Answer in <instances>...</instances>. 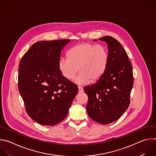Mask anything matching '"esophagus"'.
<instances>
[{"label": "esophagus", "instance_id": "esophagus-1", "mask_svg": "<svg viewBox=\"0 0 156 156\" xmlns=\"http://www.w3.org/2000/svg\"><path fill=\"white\" fill-rule=\"evenodd\" d=\"M84 91L83 88L81 86H78V92L79 93H83Z\"/></svg>", "mask_w": 156, "mask_h": 156}]
</instances>
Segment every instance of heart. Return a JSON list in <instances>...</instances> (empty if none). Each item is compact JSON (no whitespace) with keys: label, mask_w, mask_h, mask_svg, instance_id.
<instances>
[{"label":"heart","mask_w":156,"mask_h":156,"mask_svg":"<svg viewBox=\"0 0 156 156\" xmlns=\"http://www.w3.org/2000/svg\"><path fill=\"white\" fill-rule=\"evenodd\" d=\"M108 63L105 48L100 44L82 42L71 48L68 57H61L58 69L63 76L69 80L75 79L78 84H85L99 80L104 74Z\"/></svg>","instance_id":"obj_1"}]
</instances>
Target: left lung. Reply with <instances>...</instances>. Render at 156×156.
Listing matches in <instances>:
<instances>
[{"mask_svg": "<svg viewBox=\"0 0 156 156\" xmlns=\"http://www.w3.org/2000/svg\"><path fill=\"white\" fill-rule=\"evenodd\" d=\"M99 39L107 44V69L96 83L83 90L88 96L86 108L89 117L106 125L118 120L129 106L133 86V69L125 50L117 39L109 36Z\"/></svg>", "mask_w": 156, "mask_h": 156, "instance_id": "obj_1", "label": "left lung"}]
</instances>
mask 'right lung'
Returning a JSON list of instances; mask_svg holds the SVG:
<instances>
[{"instance_id": "right-lung-1", "label": "right lung", "mask_w": 156, "mask_h": 156, "mask_svg": "<svg viewBox=\"0 0 156 156\" xmlns=\"http://www.w3.org/2000/svg\"><path fill=\"white\" fill-rule=\"evenodd\" d=\"M70 39L41 41L33 44L19 65L18 90L28 115L54 126L65 119L78 92L76 84L58 69L62 49Z\"/></svg>"}]
</instances>
